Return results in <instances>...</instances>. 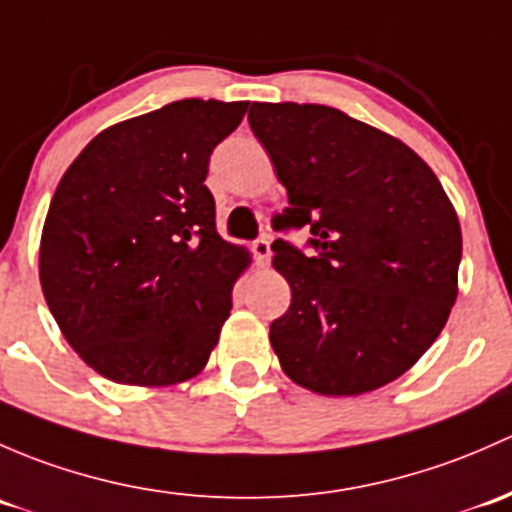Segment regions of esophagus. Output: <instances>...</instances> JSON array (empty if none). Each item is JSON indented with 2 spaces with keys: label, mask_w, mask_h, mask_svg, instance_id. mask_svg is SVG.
<instances>
[{
  "label": "esophagus",
  "mask_w": 512,
  "mask_h": 512,
  "mask_svg": "<svg viewBox=\"0 0 512 512\" xmlns=\"http://www.w3.org/2000/svg\"><path fill=\"white\" fill-rule=\"evenodd\" d=\"M254 256L258 266H268V261H271V239L268 236H258L254 241Z\"/></svg>",
  "instance_id": "obj_1"
}]
</instances>
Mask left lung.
Listing matches in <instances>:
<instances>
[{"mask_svg":"<svg viewBox=\"0 0 512 512\" xmlns=\"http://www.w3.org/2000/svg\"><path fill=\"white\" fill-rule=\"evenodd\" d=\"M249 125L288 192L278 231L310 226L315 254L271 244L291 305L271 323L283 372L328 397L402 377L458 295L461 226L402 140L315 103H251Z\"/></svg>","mask_w":512,"mask_h":512,"instance_id":"8db88e82","label":"left lung"}]
</instances>
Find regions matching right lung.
I'll return each instance as SVG.
<instances>
[{
  "instance_id": "1",
  "label": "right lung",
  "mask_w": 512,
  "mask_h": 512,
  "mask_svg": "<svg viewBox=\"0 0 512 512\" xmlns=\"http://www.w3.org/2000/svg\"><path fill=\"white\" fill-rule=\"evenodd\" d=\"M249 103L184 98L96 135L46 214L39 278L88 367L167 387L207 365L249 254L217 234L209 157Z\"/></svg>"
}]
</instances>
